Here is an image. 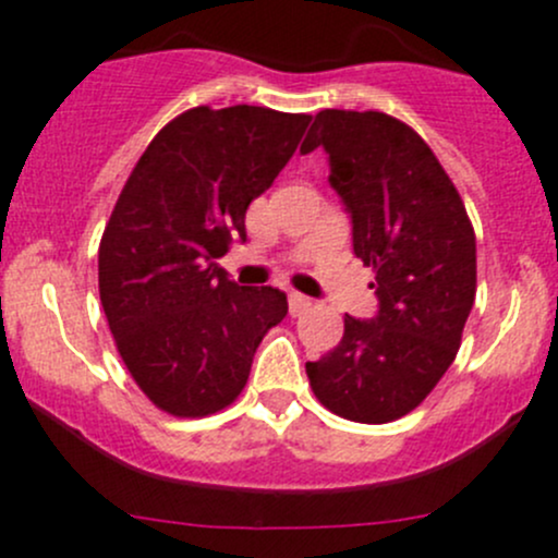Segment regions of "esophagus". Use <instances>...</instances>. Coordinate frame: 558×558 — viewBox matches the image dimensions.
<instances>
[{"label":"esophagus","mask_w":558,"mask_h":558,"mask_svg":"<svg viewBox=\"0 0 558 558\" xmlns=\"http://www.w3.org/2000/svg\"><path fill=\"white\" fill-rule=\"evenodd\" d=\"M287 303H290V314H292V317H298V314L308 312V306H312V298L301 295V292H290Z\"/></svg>","instance_id":"34e87169"}]
</instances>
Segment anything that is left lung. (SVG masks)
Masks as SVG:
<instances>
[{
	"label": "left lung",
	"mask_w": 558,
	"mask_h": 558,
	"mask_svg": "<svg viewBox=\"0 0 558 558\" xmlns=\"http://www.w3.org/2000/svg\"><path fill=\"white\" fill-rule=\"evenodd\" d=\"M328 154L352 222V252L374 268L377 314H347L344 336L306 363L319 404L355 423L415 410L459 352L477 287L474 230L453 181L421 135L379 110H319L301 154Z\"/></svg>",
	"instance_id": "1"
}]
</instances>
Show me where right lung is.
<instances>
[{"label":"right lung","instance_id":"add662e5","mask_svg":"<svg viewBox=\"0 0 558 558\" xmlns=\"http://www.w3.org/2000/svg\"><path fill=\"white\" fill-rule=\"evenodd\" d=\"M306 113L255 105L181 113L157 132L99 241V301L137 388L175 417L222 410L244 390L277 287H239L219 266L246 239L250 203L274 184Z\"/></svg>","mask_w":558,"mask_h":558}]
</instances>
